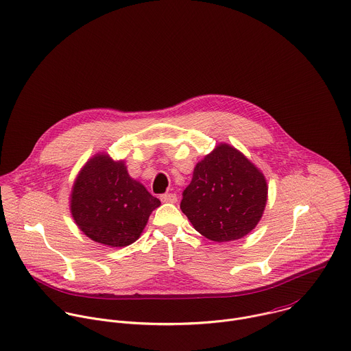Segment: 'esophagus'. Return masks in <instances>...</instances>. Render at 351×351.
<instances>
[{"mask_svg": "<svg viewBox=\"0 0 351 351\" xmlns=\"http://www.w3.org/2000/svg\"><path fill=\"white\" fill-rule=\"evenodd\" d=\"M161 198V201L162 202H168V204H176L178 202V197H176V194H164V195H161L160 197Z\"/></svg>", "mask_w": 351, "mask_h": 351, "instance_id": "1", "label": "esophagus"}]
</instances>
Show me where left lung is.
Here are the masks:
<instances>
[{"label":"left lung","instance_id":"left-lung-1","mask_svg":"<svg viewBox=\"0 0 351 351\" xmlns=\"http://www.w3.org/2000/svg\"><path fill=\"white\" fill-rule=\"evenodd\" d=\"M267 199L264 173L238 149L219 143L197 162L180 209L201 235L221 243L254 230Z\"/></svg>","mask_w":351,"mask_h":351}]
</instances>
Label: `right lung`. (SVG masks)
Listing matches in <instances>:
<instances>
[{
    "mask_svg": "<svg viewBox=\"0 0 351 351\" xmlns=\"http://www.w3.org/2000/svg\"><path fill=\"white\" fill-rule=\"evenodd\" d=\"M161 205L146 187L128 175L123 160L97 153L79 171L69 198L71 215L91 241L124 247L143 232L149 216Z\"/></svg>",
    "mask_w": 351,
    "mask_h": 351,
    "instance_id": "add662e5",
    "label": "right lung"
}]
</instances>
